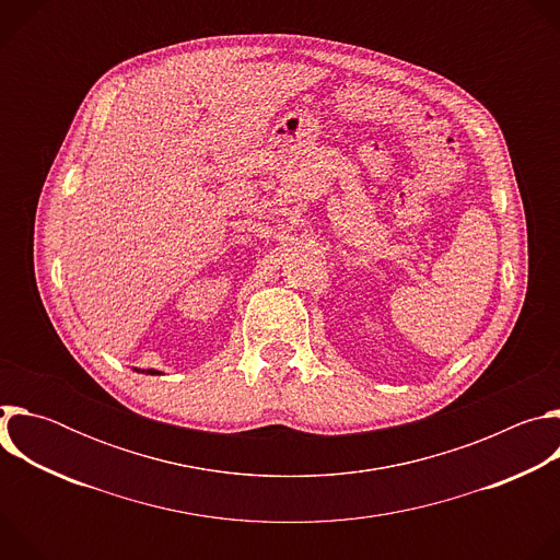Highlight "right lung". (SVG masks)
<instances>
[{
  "label": "right lung",
  "instance_id": "add662e5",
  "mask_svg": "<svg viewBox=\"0 0 560 560\" xmlns=\"http://www.w3.org/2000/svg\"><path fill=\"white\" fill-rule=\"evenodd\" d=\"M137 372H143V370H137ZM145 374H162L159 370H145Z\"/></svg>",
  "mask_w": 560,
  "mask_h": 560
}]
</instances>
